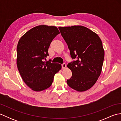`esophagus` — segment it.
<instances>
[{
	"label": "esophagus",
	"instance_id": "obj_1",
	"mask_svg": "<svg viewBox=\"0 0 121 121\" xmlns=\"http://www.w3.org/2000/svg\"><path fill=\"white\" fill-rule=\"evenodd\" d=\"M62 69H65V68H66V65L65 63H63V64H62Z\"/></svg>",
	"mask_w": 121,
	"mask_h": 121
}]
</instances>
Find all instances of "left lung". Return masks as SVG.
I'll return each instance as SVG.
<instances>
[{"label":"left lung","mask_w":121,"mask_h":121,"mask_svg":"<svg viewBox=\"0 0 121 121\" xmlns=\"http://www.w3.org/2000/svg\"><path fill=\"white\" fill-rule=\"evenodd\" d=\"M61 34L75 61L68 63L72 73L67 84L78 91L90 89L101 72L104 51L101 40L96 33L80 25L59 27Z\"/></svg>","instance_id":"8db88e82"}]
</instances>
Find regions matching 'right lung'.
Returning <instances> with one entry per match:
<instances>
[{
	"mask_svg": "<svg viewBox=\"0 0 121 121\" xmlns=\"http://www.w3.org/2000/svg\"><path fill=\"white\" fill-rule=\"evenodd\" d=\"M59 33L56 26L39 25L27 31L18 42L17 67L24 83L33 91L49 88L61 69L60 64L43 61L49 56L50 43Z\"/></svg>",
	"mask_w": 121,
	"mask_h": 121,
	"instance_id": "obj_1",
	"label": "right lung"
}]
</instances>
